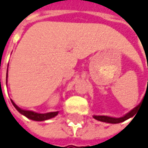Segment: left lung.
<instances>
[{"mask_svg":"<svg viewBox=\"0 0 148 148\" xmlns=\"http://www.w3.org/2000/svg\"><path fill=\"white\" fill-rule=\"evenodd\" d=\"M140 105H138L136 108H134V109H132L130 112H128L126 115H125L124 116L120 118H116V117H111V116H94V118L99 121H103V122H107V123H112V124H118V123L123 122L125 121H126L128 119H130V117H133L135 114H136L137 111L140 108Z\"/></svg>","mask_w":148,"mask_h":148,"instance_id":"left-lung-1","label":"left lung"}]
</instances>
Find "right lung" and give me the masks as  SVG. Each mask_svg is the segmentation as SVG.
<instances>
[{
  "label": "right lung",
  "mask_w": 148,
  "mask_h": 148,
  "mask_svg": "<svg viewBox=\"0 0 148 148\" xmlns=\"http://www.w3.org/2000/svg\"><path fill=\"white\" fill-rule=\"evenodd\" d=\"M8 72V71H7ZM7 74L6 73V81H7ZM12 103L14 105V107L17 109V111L18 112H20L22 115L25 116L26 117H27L28 119L33 120V121H46L49 119L54 117L55 116H57L58 113V112H48V113H37V112H34L32 111H26V110H23V109L19 108L16 104L14 103L11 100Z\"/></svg>",
  "instance_id": "right-lung-1"
}]
</instances>
